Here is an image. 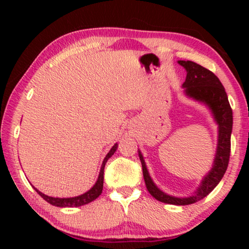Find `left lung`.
<instances>
[{"instance_id":"8db88e82","label":"left lung","mask_w":249,"mask_h":249,"mask_svg":"<svg viewBox=\"0 0 249 249\" xmlns=\"http://www.w3.org/2000/svg\"><path fill=\"white\" fill-rule=\"evenodd\" d=\"M179 64L187 70V78L183 83L185 94L200 102L209 105L214 119L218 125V144L213 168L202 180L199 188L188 197H176L168 196L156 187L149 177L144 158L138 151L142 167V176L148 192L156 200L175 205H188L196 203L205 197L220 182L224 176L230 161L231 134L233 127V112L227 99L224 87L212 71L190 60H179Z\"/></svg>"}]
</instances>
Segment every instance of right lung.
I'll list each match as a JSON object with an SVG mask.
<instances>
[{
    "label": "right lung",
    "mask_w": 249,
    "mask_h": 249,
    "mask_svg": "<svg viewBox=\"0 0 249 249\" xmlns=\"http://www.w3.org/2000/svg\"><path fill=\"white\" fill-rule=\"evenodd\" d=\"M116 149H117V144L113 146L111 150L108 151V154L105 156V158L102 162V167H101L98 181H96L95 184L90 189L89 191L83 193V195H81V196H74V197H53V196H48L44 195V193H41L40 191L37 190L36 188H34V189H35L37 193H38V195L43 197L44 200L47 201L48 203H50L52 205H54V206H59V208H73V206H81V205L90 203V202L94 201L96 197H98L101 193H102L105 163H107L109 157H112V155L115 153Z\"/></svg>",
    "instance_id": "obj_1"
}]
</instances>
